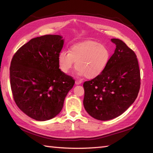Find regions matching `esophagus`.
Listing matches in <instances>:
<instances>
[{
    "instance_id": "34e87169",
    "label": "esophagus",
    "mask_w": 153,
    "mask_h": 153,
    "mask_svg": "<svg viewBox=\"0 0 153 153\" xmlns=\"http://www.w3.org/2000/svg\"><path fill=\"white\" fill-rule=\"evenodd\" d=\"M82 82L81 80H76V82H75V83H76V85H79V84L82 83Z\"/></svg>"
}]
</instances>
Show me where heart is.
I'll list each match as a JSON object with an SVG mask.
<instances>
[{
  "label": "heart",
  "instance_id": "heart-1",
  "mask_svg": "<svg viewBox=\"0 0 153 153\" xmlns=\"http://www.w3.org/2000/svg\"><path fill=\"white\" fill-rule=\"evenodd\" d=\"M110 57V51L105 45L96 41H86L74 45L70 52L62 51L58 56V64L61 71L68 74L75 62L79 75L93 79L103 72Z\"/></svg>",
  "mask_w": 153,
  "mask_h": 153
}]
</instances>
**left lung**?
Listing matches in <instances>:
<instances>
[{
	"instance_id": "obj_1",
	"label": "left lung",
	"mask_w": 153,
	"mask_h": 153,
	"mask_svg": "<svg viewBox=\"0 0 153 153\" xmlns=\"http://www.w3.org/2000/svg\"><path fill=\"white\" fill-rule=\"evenodd\" d=\"M103 72L83 83V105L87 113L99 120H109L121 115L137 98L141 76L135 53L118 39Z\"/></svg>"
}]
</instances>
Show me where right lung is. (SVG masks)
Segmentation results:
<instances>
[{
    "label": "right lung",
    "mask_w": 153,
    "mask_h": 153,
    "mask_svg": "<svg viewBox=\"0 0 153 153\" xmlns=\"http://www.w3.org/2000/svg\"><path fill=\"white\" fill-rule=\"evenodd\" d=\"M60 35L33 38L14 54L10 67L11 90L18 108L30 118L45 121L62 109L75 80L59 68L64 40Z\"/></svg>",
    "instance_id": "right-lung-1"
}]
</instances>
